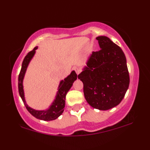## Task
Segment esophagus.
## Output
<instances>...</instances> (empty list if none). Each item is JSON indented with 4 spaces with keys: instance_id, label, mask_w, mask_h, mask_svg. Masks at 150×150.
Masks as SVG:
<instances>
[{
    "instance_id": "1",
    "label": "esophagus",
    "mask_w": 150,
    "mask_h": 150,
    "mask_svg": "<svg viewBox=\"0 0 150 150\" xmlns=\"http://www.w3.org/2000/svg\"><path fill=\"white\" fill-rule=\"evenodd\" d=\"M75 72H76L77 75H79V74H80V72H81L80 69H79V68H75Z\"/></svg>"
}]
</instances>
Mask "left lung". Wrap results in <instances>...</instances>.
Returning <instances> with one entry per match:
<instances>
[{
    "mask_svg": "<svg viewBox=\"0 0 150 150\" xmlns=\"http://www.w3.org/2000/svg\"><path fill=\"white\" fill-rule=\"evenodd\" d=\"M100 50L92 52L78 75L83 82L84 95L91 106L106 111L118 105L130 84L126 58L109 38H96Z\"/></svg>",
    "mask_w": 150,
    "mask_h": 150,
    "instance_id": "left-lung-1",
    "label": "left lung"
}]
</instances>
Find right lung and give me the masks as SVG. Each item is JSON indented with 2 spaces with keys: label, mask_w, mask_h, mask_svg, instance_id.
<instances>
[{
  "label": "right lung",
  "mask_w": 150,
  "mask_h": 150,
  "mask_svg": "<svg viewBox=\"0 0 150 150\" xmlns=\"http://www.w3.org/2000/svg\"><path fill=\"white\" fill-rule=\"evenodd\" d=\"M38 49V46L35 47L32 51L29 52L24 58L22 64L21 70L18 77V90L20 97H21L25 107L27 111L30 112L32 116L38 118V119L43 120H53L56 119L63 113L64 111L65 104V97L70 89L73 86V82L77 80V74L74 70L70 73L64 80H62L60 82L59 85L58 87V91L56 92V97L54 100L50 105V106L46 110H36L31 108L28 106L25 100V92L23 87V80L25 77L27 67L30 64V61L33 58L35 55L36 50Z\"/></svg>",
  "instance_id": "right-lung-1"
}]
</instances>
